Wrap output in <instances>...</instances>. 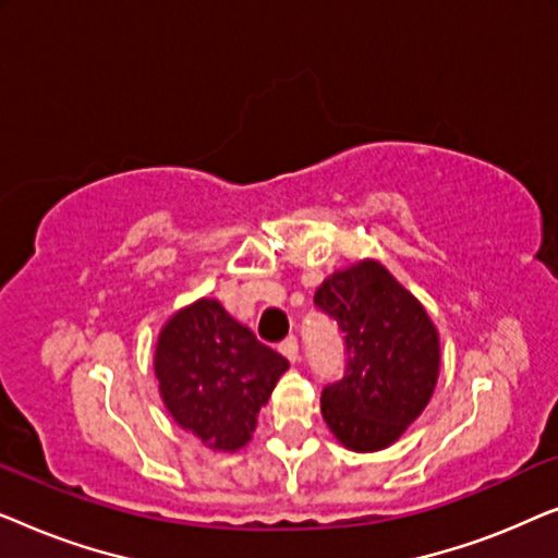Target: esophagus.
<instances>
[{
    "label": "esophagus",
    "instance_id": "1",
    "mask_svg": "<svg viewBox=\"0 0 558 558\" xmlns=\"http://www.w3.org/2000/svg\"><path fill=\"white\" fill-rule=\"evenodd\" d=\"M279 350H281V355L287 357V361H292V363L300 361V342H296L294 335H289L287 340H281Z\"/></svg>",
    "mask_w": 558,
    "mask_h": 558
}]
</instances>
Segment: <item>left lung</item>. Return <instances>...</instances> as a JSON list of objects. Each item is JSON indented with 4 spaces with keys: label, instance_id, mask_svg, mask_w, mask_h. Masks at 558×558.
<instances>
[{
    "label": "left lung",
    "instance_id": "obj_1",
    "mask_svg": "<svg viewBox=\"0 0 558 558\" xmlns=\"http://www.w3.org/2000/svg\"><path fill=\"white\" fill-rule=\"evenodd\" d=\"M315 307L345 345L342 378L323 388V416L348 449L393 445L422 414L439 376V338L422 304L376 262L335 271Z\"/></svg>",
    "mask_w": 558,
    "mask_h": 558
}]
</instances>
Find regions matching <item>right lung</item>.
Segmentation results:
<instances>
[{
	"label": "right lung",
	"instance_id": "obj_1",
	"mask_svg": "<svg viewBox=\"0 0 558 558\" xmlns=\"http://www.w3.org/2000/svg\"><path fill=\"white\" fill-rule=\"evenodd\" d=\"M289 361L216 300L180 310L159 335L155 373L165 407L203 445L235 452L256 429Z\"/></svg>",
	"mask_w": 558,
	"mask_h": 558
}]
</instances>
